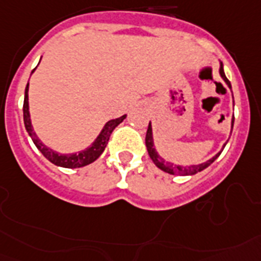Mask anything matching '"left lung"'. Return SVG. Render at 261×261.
<instances>
[{
	"label": "left lung",
	"instance_id": "1",
	"mask_svg": "<svg viewBox=\"0 0 261 261\" xmlns=\"http://www.w3.org/2000/svg\"><path fill=\"white\" fill-rule=\"evenodd\" d=\"M219 72H220V76L221 79L225 81L229 89H231V83H229V80L227 79L225 76V73H224V68H223V64L220 62V69H219ZM233 121H234V117H232V128H233ZM145 145H146V149H148V153H149L150 159L153 161L154 164H156L157 168H160L161 171L167 172V173H171V174H177V176H189V174H196L197 172H201L204 171L206 167H210L212 164L213 161L216 160L217 157L220 156V153L223 152V149L219 152L217 154L210 159L208 161L205 163H201V164H197V165H189V167H182V165H173L172 163L169 161H165L160 154L157 153L156 148H154V144H153V132H152V125H148V130H146V136H145ZM225 146V144H224Z\"/></svg>",
	"mask_w": 261,
	"mask_h": 261
}]
</instances>
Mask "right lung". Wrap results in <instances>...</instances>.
I'll return each mask as SVG.
<instances>
[{
  "instance_id": "1",
  "label": "right lung",
  "mask_w": 261,
  "mask_h": 261,
  "mask_svg": "<svg viewBox=\"0 0 261 261\" xmlns=\"http://www.w3.org/2000/svg\"><path fill=\"white\" fill-rule=\"evenodd\" d=\"M36 69L32 70V73L34 72ZM28 92H29V83H28L27 88H25V98H23V124H25V128H27V132L29 133V136L33 140L34 145L37 146V149L40 150L41 153L44 154L46 159H48L50 163H53L57 167L62 168H81L85 167V165L90 164L96 161L100 154L104 152L105 146H107L108 141H109V137H111L113 129L120 124V122L124 121V118L126 117V115L121 116V117L115 118V120H109L104 125L102 130L100 132V135L97 136V139L94 140L92 145L89 148H87L85 150H81L80 153H70V154H61L57 153L56 150L50 149L48 146L42 144L40 141L36 133L33 132V126H32V120H30V113H29V96H28Z\"/></svg>"
}]
</instances>
